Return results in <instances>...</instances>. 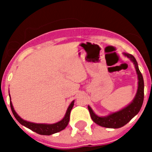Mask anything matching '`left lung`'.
<instances>
[{
	"instance_id": "8db88e82",
	"label": "left lung",
	"mask_w": 152,
	"mask_h": 152,
	"mask_svg": "<svg viewBox=\"0 0 152 152\" xmlns=\"http://www.w3.org/2000/svg\"><path fill=\"white\" fill-rule=\"evenodd\" d=\"M126 56L129 58L134 63L135 66L136 71H137V77H138V88H137V93L134 97V100L132 101L129 105L124 108L123 110L118 112L113 113L106 117H99L96 115L90 106H88V110L90 112V117L92 120L98 125L107 128L117 129L124 126L127 123L130 121L141 109V107L143 103L144 99V82L143 78L138 68L137 62L135 58L130 53H124Z\"/></svg>"
}]
</instances>
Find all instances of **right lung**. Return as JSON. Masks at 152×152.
Here are the masks:
<instances>
[{
	"instance_id": "right-lung-1",
	"label": "right lung",
	"mask_w": 152,
	"mask_h": 152,
	"mask_svg": "<svg viewBox=\"0 0 152 152\" xmlns=\"http://www.w3.org/2000/svg\"><path fill=\"white\" fill-rule=\"evenodd\" d=\"M73 105H74V101H73V102H71V104H70V106L68 107L66 112V114H65V117H64V118L62 119V121L53 124H44L31 123V122H28L26 121L23 120V119L17 114L16 112L15 111V110H14L13 108V106H12V104L10 102L11 110H12V113H13L15 118L18 120V121L19 122L20 124H22V125H23L24 126L30 129L31 130L37 133V134H42V135H50V134L59 132L65 129V127H66L67 124H68L69 120H70V111H71Z\"/></svg>"
}]
</instances>
